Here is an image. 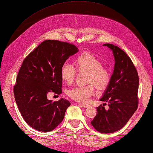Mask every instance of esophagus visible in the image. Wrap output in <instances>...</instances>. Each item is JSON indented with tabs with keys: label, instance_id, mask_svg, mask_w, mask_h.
<instances>
[{
	"label": "esophagus",
	"instance_id": "obj_1",
	"mask_svg": "<svg viewBox=\"0 0 153 153\" xmlns=\"http://www.w3.org/2000/svg\"><path fill=\"white\" fill-rule=\"evenodd\" d=\"M79 105H81L82 107H84V108H87L89 107V105L87 104V103H79Z\"/></svg>",
	"mask_w": 153,
	"mask_h": 153
}]
</instances>
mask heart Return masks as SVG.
Instances as JSON below:
<instances>
[{
  "label": "heart",
  "mask_w": 153,
  "mask_h": 153,
  "mask_svg": "<svg viewBox=\"0 0 153 153\" xmlns=\"http://www.w3.org/2000/svg\"><path fill=\"white\" fill-rule=\"evenodd\" d=\"M76 68L71 65L65 63L61 70L62 79L66 84L72 83L75 79L77 71L87 73V83L84 87H75L68 91V95L72 99L86 102L94 92V85L99 91H103L110 83L111 71L103 67V62L99 58L91 53H84L77 57L74 62Z\"/></svg>",
  "instance_id": "heart-1"
}]
</instances>
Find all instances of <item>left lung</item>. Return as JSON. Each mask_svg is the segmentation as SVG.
<instances>
[{
	"label": "left lung",
	"mask_w": 153,
	"mask_h": 153,
	"mask_svg": "<svg viewBox=\"0 0 153 153\" xmlns=\"http://www.w3.org/2000/svg\"><path fill=\"white\" fill-rule=\"evenodd\" d=\"M103 46L112 50L115 59L110 83L100 99L108 103V108L101 105L97 107L91 124L100 132L112 133L123 127L138 108L139 77L132 60L123 50L108 43Z\"/></svg>",
	"instance_id": "obj_1"
}]
</instances>
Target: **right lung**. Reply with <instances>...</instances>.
Instances as JSON below:
<instances>
[{
	"label": "right lung",
	"instance_id": "right-lung-1",
	"mask_svg": "<svg viewBox=\"0 0 153 153\" xmlns=\"http://www.w3.org/2000/svg\"><path fill=\"white\" fill-rule=\"evenodd\" d=\"M78 51L68 42L46 40L23 61L13 88L15 100L23 119L36 130L52 131L64 119L70 101H52L47 95L62 93L61 67Z\"/></svg>",
	"mask_w": 153,
	"mask_h": 153
}]
</instances>
